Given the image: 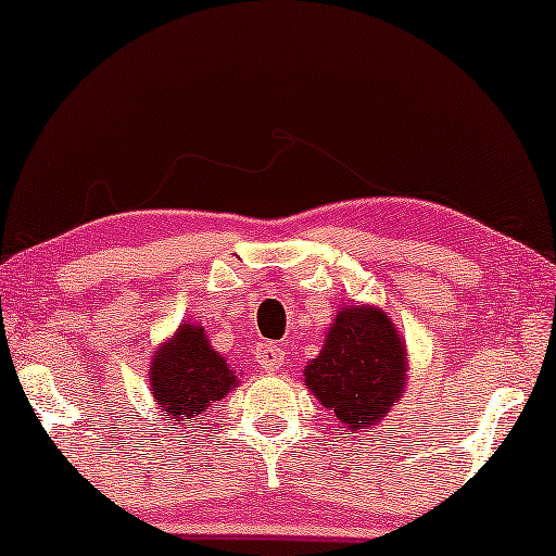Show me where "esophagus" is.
Masks as SVG:
<instances>
[{"instance_id": "esophagus-1", "label": "esophagus", "mask_w": 556, "mask_h": 556, "mask_svg": "<svg viewBox=\"0 0 556 556\" xmlns=\"http://www.w3.org/2000/svg\"><path fill=\"white\" fill-rule=\"evenodd\" d=\"M255 362L261 364L265 371H276L283 362V349H280L276 341H263V344L255 346Z\"/></svg>"}]
</instances>
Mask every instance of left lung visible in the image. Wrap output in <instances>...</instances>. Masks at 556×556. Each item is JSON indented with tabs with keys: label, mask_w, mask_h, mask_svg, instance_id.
I'll return each instance as SVG.
<instances>
[{
	"label": "left lung",
	"mask_w": 556,
	"mask_h": 556,
	"mask_svg": "<svg viewBox=\"0 0 556 556\" xmlns=\"http://www.w3.org/2000/svg\"><path fill=\"white\" fill-rule=\"evenodd\" d=\"M308 392L352 432L390 413L407 384V349L392 318L375 306L341 308L321 354L303 369Z\"/></svg>",
	"instance_id": "8db88e82"
}]
</instances>
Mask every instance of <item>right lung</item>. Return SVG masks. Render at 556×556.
I'll return each instance as SVG.
<instances>
[{"label":"right lung","mask_w":556,"mask_h":556,"mask_svg":"<svg viewBox=\"0 0 556 556\" xmlns=\"http://www.w3.org/2000/svg\"><path fill=\"white\" fill-rule=\"evenodd\" d=\"M151 397L174 422H189L207 413L235 384L225 356L212 349L200 324H181L169 341L159 346L149 369Z\"/></svg>","instance_id":"1"}]
</instances>
